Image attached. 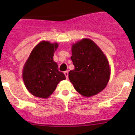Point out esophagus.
<instances>
[{
	"instance_id": "34e87169",
	"label": "esophagus",
	"mask_w": 135,
	"mask_h": 135,
	"mask_svg": "<svg viewBox=\"0 0 135 135\" xmlns=\"http://www.w3.org/2000/svg\"><path fill=\"white\" fill-rule=\"evenodd\" d=\"M64 74L65 75L66 79L69 78V72H68V71H65V72H64Z\"/></svg>"
}]
</instances>
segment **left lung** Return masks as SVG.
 Returning <instances> with one entry per match:
<instances>
[{
  "label": "left lung",
  "instance_id": "8db88e82",
  "mask_svg": "<svg viewBox=\"0 0 135 135\" xmlns=\"http://www.w3.org/2000/svg\"><path fill=\"white\" fill-rule=\"evenodd\" d=\"M74 69L69 78L79 93L91 97L105 89L110 77V68L106 56L89 38H84L72 46L70 57Z\"/></svg>",
  "mask_w": 135,
  "mask_h": 135
}]
</instances>
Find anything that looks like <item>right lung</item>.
<instances>
[{
    "label": "right lung",
    "instance_id": "add662e5",
    "mask_svg": "<svg viewBox=\"0 0 135 135\" xmlns=\"http://www.w3.org/2000/svg\"><path fill=\"white\" fill-rule=\"evenodd\" d=\"M58 46L57 42L41 41L35 46L25 63L23 82L27 90L35 97L47 98L53 93L58 84L66 79L53 60Z\"/></svg>",
    "mask_w": 135,
    "mask_h": 135
}]
</instances>
